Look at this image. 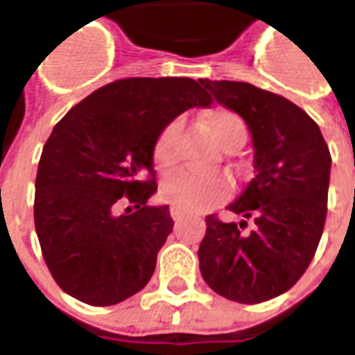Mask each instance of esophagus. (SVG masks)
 <instances>
[{"instance_id":"34e87169","label":"esophagus","mask_w":355,"mask_h":355,"mask_svg":"<svg viewBox=\"0 0 355 355\" xmlns=\"http://www.w3.org/2000/svg\"><path fill=\"white\" fill-rule=\"evenodd\" d=\"M171 216H173L175 223H178V220H184L186 216H188V213H184L182 209L178 207H171Z\"/></svg>"}]
</instances>
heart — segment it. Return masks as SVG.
<instances>
[{
  "label": "heart",
  "mask_w": 355,
  "mask_h": 355,
  "mask_svg": "<svg viewBox=\"0 0 355 355\" xmlns=\"http://www.w3.org/2000/svg\"><path fill=\"white\" fill-rule=\"evenodd\" d=\"M205 129L224 152L238 150L247 139L245 121L228 108L209 110L203 116ZM178 121H171L163 129L152 148V159L159 171L175 167L178 162ZM162 198L171 205L190 213L207 211L216 203L226 200L230 193V182L220 175H200L192 171H177L163 178L159 186Z\"/></svg>",
  "instance_id": "1"
}]
</instances>
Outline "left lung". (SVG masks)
Instances as JSON below:
<instances>
[{
  "label": "left lung",
  "instance_id": "1",
  "mask_svg": "<svg viewBox=\"0 0 355 355\" xmlns=\"http://www.w3.org/2000/svg\"><path fill=\"white\" fill-rule=\"evenodd\" d=\"M201 83L245 119L257 169L228 207L241 223L205 216L201 275L220 297L259 304L289 291L312 262L327 216L331 154L318 123L282 94L243 81Z\"/></svg>",
  "mask_w": 355,
  "mask_h": 355
}]
</instances>
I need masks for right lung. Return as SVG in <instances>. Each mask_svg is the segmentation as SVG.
<instances>
[{
	"label": "right lung",
	"instance_id": "add662e5",
	"mask_svg": "<svg viewBox=\"0 0 355 355\" xmlns=\"http://www.w3.org/2000/svg\"><path fill=\"white\" fill-rule=\"evenodd\" d=\"M211 102L190 78H125L55 125L37 165L34 223L60 289L112 306L146 287L173 230L167 205H146L157 190L152 148L178 114Z\"/></svg>",
	"mask_w": 355,
	"mask_h": 355
}]
</instances>
